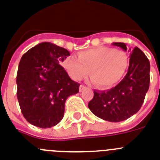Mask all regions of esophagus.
<instances>
[{
    "label": "esophagus",
    "mask_w": 160,
    "mask_h": 160,
    "mask_svg": "<svg viewBox=\"0 0 160 160\" xmlns=\"http://www.w3.org/2000/svg\"><path fill=\"white\" fill-rule=\"evenodd\" d=\"M79 89H80V92H82L83 90L85 89V86H84V85H83V84H80V88H79Z\"/></svg>",
    "instance_id": "34e87169"
}]
</instances>
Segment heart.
Here are the masks:
<instances>
[{"mask_svg":"<svg viewBox=\"0 0 160 160\" xmlns=\"http://www.w3.org/2000/svg\"><path fill=\"white\" fill-rule=\"evenodd\" d=\"M129 58L124 51L108 47H98L82 51L78 58L70 57L64 62L69 75L76 80H82L90 71L91 81L99 87L116 84L124 76Z\"/></svg>","mask_w":160,"mask_h":160,"instance_id":"heart-1","label":"heart"}]
</instances>
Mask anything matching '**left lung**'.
Instances as JSON below:
<instances>
[{"instance_id":"obj_1","label":"left lung","mask_w":160,"mask_h":160,"mask_svg":"<svg viewBox=\"0 0 160 160\" xmlns=\"http://www.w3.org/2000/svg\"><path fill=\"white\" fill-rule=\"evenodd\" d=\"M127 52L124 42H112ZM129 67L127 75L116 86L105 91H93L88 107L102 120L118 122L131 118L140 110L150 86V64L137 47L128 50Z\"/></svg>"}]
</instances>
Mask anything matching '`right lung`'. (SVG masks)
Listing matches in <instances>:
<instances>
[{"label":"right lung","instance_id":"add662e5","mask_svg":"<svg viewBox=\"0 0 160 160\" xmlns=\"http://www.w3.org/2000/svg\"><path fill=\"white\" fill-rule=\"evenodd\" d=\"M70 56L67 49L48 42L38 43L20 59L17 98L23 116L40 128H50L64 116L65 102L79 92L80 84L60 65Z\"/></svg>","mask_w":160,"mask_h":160}]
</instances>
